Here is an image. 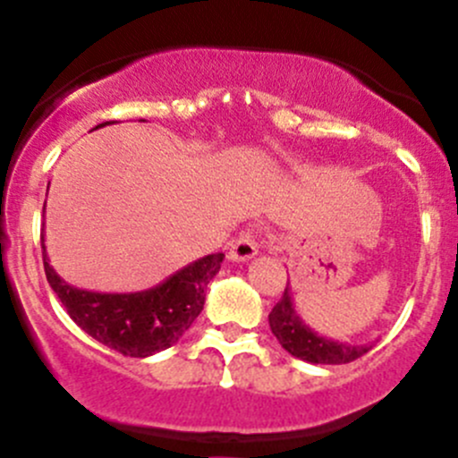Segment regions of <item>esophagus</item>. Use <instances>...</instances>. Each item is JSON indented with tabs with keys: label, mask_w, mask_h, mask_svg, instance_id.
Returning <instances> with one entry per match:
<instances>
[{
	"label": "esophagus",
	"mask_w": 458,
	"mask_h": 458,
	"mask_svg": "<svg viewBox=\"0 0 458 458\" xmlns=\"http://www.w3.org/2000/svg\"><path fill=\"white\" fill-rule=\"evenodd\" d=\"M257 252H259V243L255 239V233H250V230H248V233L239 234L237 242L230 246L228 259L230 261H250Z\"/></svg>",
	"instance_id": "esophagus-1"
}]
</instances>
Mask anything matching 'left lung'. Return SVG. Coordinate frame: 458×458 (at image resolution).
Segmentation results:
<instances>
[{
	"instance_id": "1",
	"label": "left lung",
	"mask_w": 458,
	"mask_h": 458,
	"mask_svg": "<svg viewBox=\"0 0 458 458\" xmlns=\"http://www.w3.org/2000/svg\"><path fill=\"white\" fill-rule=\"evenodd\" d=\"M267 321H270V330L272 335L276 336V341L281 344V348L288 350L293 357L308 363L341 366V363H350L354 361V359L363 357V354L372 348L370 344L357 345L327 339V336L312 330V327L299 317L297 308H294L293 303V294H290V285H285L284 297H281V301L272 308V312L267 315Z\"/></svg>"
}]
</instances>
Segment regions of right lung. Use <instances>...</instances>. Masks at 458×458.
Wrapping results in <instances>:
<instances>
[{
  "label": "right lung",
  "mask_w": 458,
  "mask_h": 458,
  "mask_svg": "<svg viewBox=\"0 0 458 458\" xmlns=\"http://www.w3.org/2000/svg\"><path fill=\"white\" fill-rule=\"evenodd\" d=\"M106 123L95 126V131ZM41 255L46 279L72 321L95 341L117 350L123 357L135 359L161 352L182 339L183 332L203 310V290L224 261V252L201 257L155 288L141 293H90L66 284L53 270L44 246V234Z\"/></svg>",
  "instance_id": "obj_1"
}]
</instances>
